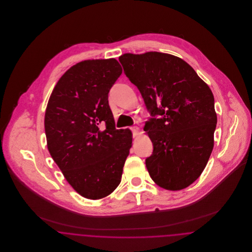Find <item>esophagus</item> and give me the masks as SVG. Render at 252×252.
Returning a JSON list of instances; mask_svg holds the SVG:
<instances>
[{"label": "esophagus", "instance_id": "obj_1", "mask_svg": "<svg viewBox=\"0 0 252 252\" xmlns=\"http://www.w3.org/2000/svg\"><path fill=\"white\" fill-rule=\"evenodd\" d=\"M132 132H133V137H136L138 134H139V131H140V128L137 126H133L131 127Z\"/></svg>", "mask_w": 252, "mask_h": 252}]
</instances>
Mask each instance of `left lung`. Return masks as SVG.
Returning a JSON list of instances; mask_svg holds the SVG:
<instances>
[{
  "label": "left lung",
  "mask_w": 252,
  "mask_h": 252,
  "mask_svg": "<svg viewBox=\"0 0 252 252\" xmlns=\"http://www.w3.org/2000/svg\"><path fill=\"white\" fill-rule=\"evenodd\" d=\"M152 116L144 130L153 144L145 159L159 187L182 190L199 178L214 148L217 116L210 87L192 67L173 55L147 52L119 58Z\"/></svg>",
  "instance_id": "left-lung-1"
}]
</instances>
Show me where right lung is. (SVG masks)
<instances>
[{"label": "right lung", "mask_w": 252, "mask_h": 252, "mask_svg": "<svg viewBox=\"0 0 252 252\" xmlns=\"http://www.w3.org/2000/svg\"><path fill=\"white\" fill-rule=\"evenodd\" d=\"M123 72L115 59L76 63L55 86L45 111L50 155L64 178L89 199L108 196L120 184L132 132L116 129L108 92Z\"/></svg>", "instance_id": "add662e5"}]
</instances>
